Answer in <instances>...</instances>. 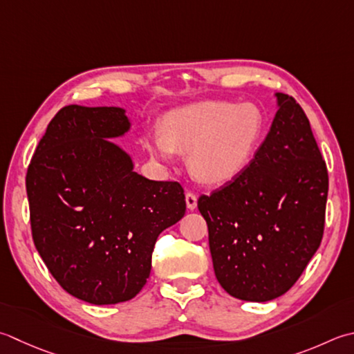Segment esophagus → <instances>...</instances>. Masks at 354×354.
Wrapping results in <instances>:
<instances>
[{"instance_id": "34e87169", "label": "esophagus", "mask_w": 354, "mask_h": 354, "mask_svg": "<svg viewBox=\"0 0 354 354\" xmlns=\"http://www.w3.org/2000/svg\"><path fill=\"white\" fill-rule=\"evenodd\" d=\"M185 203H187V209L195 210L196 205H198V196L193 192H187L185 193Z\"/></svg>"}]
</instances>
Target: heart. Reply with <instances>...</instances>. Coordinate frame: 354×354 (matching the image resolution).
<instances>
[{
	"label": "heart",
	"mask_w": 354,
	"mask_h": 354,
	"mask_svg": "<svg viewBox=\"0 0 354 354\" xmlns=\"http://www.w3.org/2000/svg\"><path fill=\"white\" fill-rule=\"evenodd\" d=\"M261 130L262 116L252 104L209 101L171 112L145 147L162 164H171L175 151L189 153L199 181L223 184L245 169Z\"/></svg>",
	"instance_id": "1"
}]
</instances>
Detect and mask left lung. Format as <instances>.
<instances>
[{
    "instance_id": "obj_1",
    "label": "left lung",
    "mask_w": 354,
    "mask_h": 354,
    "mask_svg": "<svg viewBox=\"0 0 354 354\" xmlns=\"http://www.w3.org/2000/svg\"><path fill=\"white\" fill-rule=\"evenodd\" d=\"M264 142L238 176L198 199L213 268L228 295L266 302L295 286L321 245L328 171L307 115L276 93Z\"/></svg>"
}]
</instances>
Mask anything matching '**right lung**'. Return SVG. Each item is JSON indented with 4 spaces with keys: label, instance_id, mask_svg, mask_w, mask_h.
Wrapping results in <instances>:
<instances>
[{
    "label": "right lung",
    "instance_id": "right-lung-1",
    "mask_svg": "<svg viewBox=\"0 0 354 354\" xmlns=\"http://www.w3.org/2000/svg\"><path fill=\"white\" fill-rule=\"evenodd\" d=\"M129 129L124 109L66 106L27 169L35 247L67 293L95 306L141 292L159 233L185 213L181 184L138 175L109 141Z\"/></svg>",
    "mask_w": 354,
    "mask_h": 354
}]
</instances>
